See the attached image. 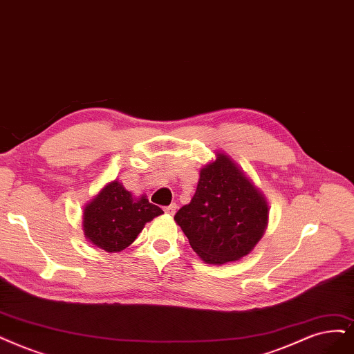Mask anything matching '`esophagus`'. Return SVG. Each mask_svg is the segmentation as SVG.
Masks as SVG:
<instances>
[{"mask_svg": "<svg viewBox=\"0 0 354 354\" xmlns=\"http://www.w3.org/2000/svg\"><path fill=\"white\" fill-rule=\"evenodd\" d=\"M176 210H178V205H176L175 203H172L170 205L165 207V213H167L169 216H174V214L176 213Z\"/></svg>", "mask_w": 354, "mask_h": 354, "instance_id": "esophagus-1", "label": "esophagus"}]
</instances>
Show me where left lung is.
<instances>
[{"label":"left lung","instance_id":"8db88e82","mask_svg":"<svg viewBox=\"0 0 354 354\" xmlns=\"http://www.w3.org/2000/svg\"><path fill=\"white\" fill-rule=\"evenodd\" d=\"M267 218L264 197L226 154L201 169L191 203L175 214L192 250L218 266L250 254Z\"/></svg>","mask_w":354,"mask_h":354}]
</instances>
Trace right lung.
<instances>
[{"instance_id": "add662e5", "label": "right lung", "mask_w": 354, "mask_h": 354, "mask_svg": "<svg viewBox=\"0 0 354 354\" xmlns=\"http://www.w3.org/2000/svg\"><path fill=\"white\" fill-rule=\"evenodd\" d=\"M162 213L146 197L133 200L131 192L113 180L84 208L86 238L106 252H120L136 241L147 221Z\"/></svg>"}]
</instances>
